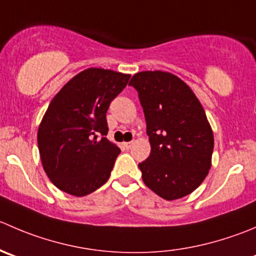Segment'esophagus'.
<instances>
[{
  "instance_id": "34e87169",
  "label": "esophagus",
  "mask_w": 256,
  "mask_h": 256,
  "mask_svg": "<svg viewBox=\"0 0 256 256\" xmlns=\"http://www.w3.org/2000/svg\"><path fill=\"white\" fill-rule=\"evenodd\" d=\"M134 145V141H130V142H124V148H131V146Z\"/></svg>"
}]
</instances>
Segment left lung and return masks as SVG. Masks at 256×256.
I'll list each match as a JSON object with an SVG mask.
<instances>
[{"mask_svg":"<svg viewBox=\"0 0 256 256\" xmlns=\"http://www.w3.org/2000/svg\"><path fill=\"white\" fill-rule=\"evenodd\" d=\"M138 91L151 145L138 164L148 188L165 200L191 194L212 168L214 135L202 104L178 76L142 71L130 84Z\"/></svg>","mask_w":256,"mask_h":256,"instance_id":"8db88e82","label":"left lung"}]
</instances>
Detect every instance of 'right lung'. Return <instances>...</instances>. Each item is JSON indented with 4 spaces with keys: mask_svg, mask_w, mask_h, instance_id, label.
I'll list each match as a JSON object with an SVG mask.
<instances>
[{
    "mask_svg": "<svg viewBox=\"0 0 256 256\" xmlns=\"http://www.w3.org/2000/svg\"><path fill=\"white\" fill-rule=\"evenodd\" d=\"M130 75L91 68L71 78L52 98L37 132L44 172L74 196L98 190L110 178L120 148L105 138L106 112Z\"/></svg>",
    "mask_w": 256,
    "mask_h": 256,
    "instance_id": "1",
    "label": "right lung"
}]
</instances>
